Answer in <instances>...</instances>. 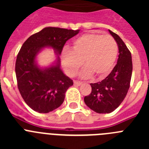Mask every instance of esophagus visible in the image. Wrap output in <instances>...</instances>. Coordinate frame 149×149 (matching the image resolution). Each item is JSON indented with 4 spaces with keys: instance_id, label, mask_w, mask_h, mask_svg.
Masks as SVG:
<instances>
[{
    "instance_id": "obj_1",
    "label": "esophagus",
    "mask_w": 149,
    "mask_h": 149,
    "mask_svg": "<svg viewBox=\"0 0 149 149\" xmlns=\"http://www.w3.org/2000/svg\"><path fill=\"white\" fill-rule=\"evenodd\" d=\"M83 82H81V81H74V86H81Z\"/></svg>"
}]
</instances>
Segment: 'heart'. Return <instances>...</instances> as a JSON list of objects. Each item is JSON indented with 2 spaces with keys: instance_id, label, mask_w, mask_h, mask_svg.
Segmentation results:
<instances>
[{
  "instance_id": "heart-1",
  "label": "heart",
  "mask_w": 149,
  "mask_h": 149,
  "mask_svg": "<svg viewBox=\"0 0 149 149\" xmlns=\"http://www.w3.org/2000/svg\"><path fill=\"white\" fill-rule=\"evenodd\" d=\"M118 54V45L110 35L86 33L74 41L72 49L65 48L62 53L63 64L69 76H74L83 65L84 78L94 74L96 77H106L113 68Z\"/></svg>"
}]
</instances>
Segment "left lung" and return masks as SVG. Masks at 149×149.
Returning a JSON list of instances; mask_svg holds the SVG:
<instances>
[{"instance_id": "1", "label": "left lung", "mask_w": 149, "mask_h": 149, "mask_svg": "<svg viewBox=\"0 0 149 149\" xmlns=\"http://www.w3.org/2000/svg\"><path fill=\"white\" fill-rule=\"evenodd\" d=\"M119 48L116 65L106 78L101 82L90 84L92 92L84 97V102L98 113H110L121 104L127 93L131 75V54L119 36L109 30Z\"/></svg>"}]
</instances>
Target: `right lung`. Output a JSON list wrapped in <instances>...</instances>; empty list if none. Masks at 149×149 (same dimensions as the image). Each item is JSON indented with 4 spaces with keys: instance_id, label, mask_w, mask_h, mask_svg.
<instances>
[{
    "instance_id": "obj_1",
    "label": "right lung",
    "mask_w": 149,
    "mask_h": 149,
    "mask_svg": "<svg viewBox=\"0 0 149 149\" xmlns=\"http://www.w3.org/2000/svg\"><path fill=\"white\" fill-rule=\"evenodd\" d=\"M78 33L79 30L45 27L30 36L22 46L15 62L17 84L24 101L34 111L47 113L58 108L73 85L60 69L59 56L55 65L45 68L36 65V56L45 47L54 48L60 55L65 42Z\"/></svg>"
}]
</instances>
